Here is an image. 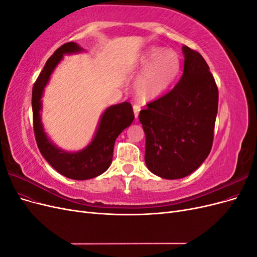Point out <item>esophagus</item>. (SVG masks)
<instances>
[{
    "label": "esophagus",
    "mask_w": 257,
    "mask_h": 257,
    "mask_svg": "<svg viewBox=\"0 0 257 257\" xmlns=\"http://www.w3.org/2000/svg\"><path fill=\"white\" fill-rule=\"evenodd\" d=\"M133 110H134L135 118L137 119L138 118V114H139V111H141V106H139V105H134L133 106Z\"/></svg>",
    "instance_id": "esophagus-1"
}]
</instances>
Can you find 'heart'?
Wrapping results in <instances>:
<instances>
[{"instance_id":"obj_1","label":"heart","mask_w":257,"mask_h":257,"mask_svg":"<svg viewBox=\"0 0 257 257\" xmlns=\"http://www.w3.org/2000/svg\"><path fill=\"white\" fill-rule=\"evenodd\" d=\"M144 67L137 76L134 88L137 94L147 99L157 98L172 87L180 72V59L173 50L160 47L148 49L139 60Z\"/></svg>"}]
</instances>
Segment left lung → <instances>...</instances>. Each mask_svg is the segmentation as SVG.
I'll return each instance as SVG.
<instances>
[{"label":"left lung","mask_w":257,"mask_h":257,"mask_svg":"<svg viewBox=\"0 0 257 257\" xmlns=\"http://www.w3.org/2000/svg\"><path fill=\"white\" fill-rule=\"evenodd\" d=\"M184 68L167 94L139 112L146 134L145 162L164 179L189 176L211 151L219 91L201 54L183 46Z\"/></svg>","instance_id":"8db88e82"}]
</instances>
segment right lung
<instances>
[{
	"label": "right lung",
	"mask_w": 257,
	"mask_h": 257,
	"mask_svg": "<svg viewBox=\"0 0 257 257\" xmlns=\"http://www.w3.org/2000/svg\"><path fill=\"white\" fill-rule=\"evenodd\" d=\"M83 49L78 44L69 42L62 45L46 64L36 79L32 90L33 126L37 147L45 160L61 175L74 180H87L105 173L109 168L115 139L134 120L133 107L127 102L108 107L100 116L97 130L92 142L84 149L67 152L53 145L45 133L41 119L43 92L54 68L64 54L78 53Z\"/></svg>",
	"instance_id": "1"
}]
</instances>
